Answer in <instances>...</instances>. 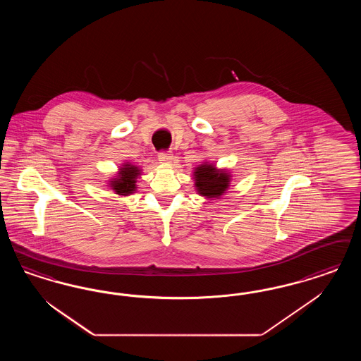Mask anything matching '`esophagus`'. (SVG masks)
<instances>
[{
  "label": "esophagus",
  "instance_id": "1",
  "mask_svg": "<svg viewBox=\"0 0 361 361\" xmlns=\"http://www.w3.org/2000/svg\"><path fill=\"white\" fill-rule=\"evenodd\" d=\"M159 159L164 164H168V162H172L173 156L169 152H161V153H159Z\"/></svg>",
  "mask_w": 361,
  "mask_h": 361
}]
</instances>
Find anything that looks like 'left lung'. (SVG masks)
<instances>
[{
  "mask_svg": "<svg viewBox=\"0 0 361 361\" xmlns=\"http://www.w3.org/2000/svg\"><path fill=\"white\" fill-rule=\"evenodd\" d=\"M195 187L207 199H219L230 187L231 176L226 169H216L214 164L204 162L195 168Z\"/></svg>",
  "mask_w": 361,
  "mask_h": 361,
  "instance_id": "left-lung-1",
  "label": "left lung"
}]
</instances>
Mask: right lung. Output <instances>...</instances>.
<instances>
[{"mask_svg":"<svg viewBox=\"0 0 361 361\" xmlns=\"http://www.w3.org/2000/svg\"><path fill=\"white\" fill-rule=\"evenodd\" d=\"M140 174H141V169L138 166L126 162L122 165L116 178H113L109 185L116 192V195L129 196L131 193H134V190L137 188L135 184H137V178Z\"/></svg>","mask_w":361,"mask_h":361,"instance_id":"1","label":"right lung"}]
</instances>
